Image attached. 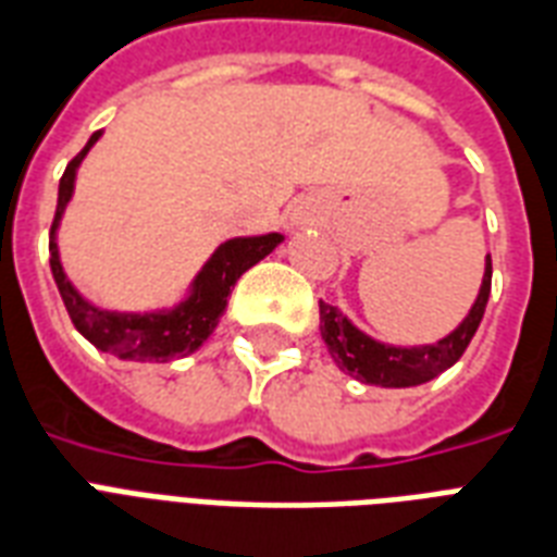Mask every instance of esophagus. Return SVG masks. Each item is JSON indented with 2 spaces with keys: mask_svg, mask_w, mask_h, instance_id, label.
I'll return each instance as SVG.
<instances>
[{
  "mask_svg": "<svg viewBox=\"0 0 557 557\" xmlns=\"http://www.w3.org/2000/svg\"><path fill=\"white\" fill-rule=\"evenodd\" d=\"M290 223H294V225L311 223V211H305V208H296V211H294V216H290Z\"/></svg>",
  "mask_w": 557,
  "mask_h": 557,
  "instance_id": "34e87169",
  "label": "esophagus"
}]
</instances>
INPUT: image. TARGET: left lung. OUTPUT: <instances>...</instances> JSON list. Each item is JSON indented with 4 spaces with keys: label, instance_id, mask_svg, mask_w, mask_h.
<instances>
[{
    "label": "left lung",
    "instance_id": "left-lung-1",
    "mask_svg": "<svg viewBox=\"0 0 557 557\" xmlns=\"http://www.w3.org/2000/svg\"><path fill=\"white\" fill-rule=\"evenodd\" d=\"M491 275L493 267L491 255H487L482 287H479L470 313L441 341L422 343V346H393V343L375 341L361 332L337 305H329L323 299H320V334L329 346L332 361L358 382L375 384V387H417V384L432 382L446 373L470 346L472 334L482 323L484 308H487Z\"/></svg>",
    "mask_w": 557,
    "mask_h": 557
}]
</instances>
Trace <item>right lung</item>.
<instances>
[{"mask_svg": "<svg viewBox=\"0 0 557 557\" xmlns=\"http://www.w3.org/2000/svg\"><path fill=\"white\" fill-rule=\"evenodd\" d=\"M102 132L90 135L87 146L66 164L61 184H58V208L55 223L49 232V267L58 284V294L64 299L66 313L78 329L82 337L94 343L99 352H108L120 361H175L184 355H194L220 323L228 294L237 278L263 261L282 244L284 234H255V237H232L211 252L202 263V270L187 284V290L178 296V302L164 308H149V311H114L102 308L94 299H87L64 273L61 249H58V228L64 220V211L75 194V173L94 149Z\"/></svg>", "mask_w": 557, "mask_h": 557, "instance_id": "1", "label": "right lung"}]
</instances>
